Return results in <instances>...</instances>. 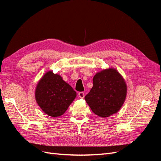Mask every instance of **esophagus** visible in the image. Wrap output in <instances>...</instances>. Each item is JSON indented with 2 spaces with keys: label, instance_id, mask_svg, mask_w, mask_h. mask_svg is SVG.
Segmentation results:
<instances>
[{
  "label": "esophagus",
  "instance_id": "esophagus-1",
  "mask_svg": "<svg viewBox=\"0 0 161 161\" xmlns=\"http://www.w3.org/2000/svg\"><path fill=\"white\" fill-rule=\"evenodd\" d=\"M79 97L80 99H83L85 97V93L83 92H79Z\"/></svg>",
  "mask_w": 161,
  "mask_h": 161
}]
</instances>
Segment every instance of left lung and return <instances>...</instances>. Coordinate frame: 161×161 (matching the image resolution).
I'll return each mask as SVG.
<instances>
[{
  "mask_svg": "<svg viewBox=\"0 0 161 161\" xmlns=\"http://www.w3.org/2000/svg\"><path fill=\"white\" fill-rule=\"evenodd\" d=\"M93 86L85 99L92 112L101 118L115 114L124 105L128 87L124 77L114 68L97 72Z\"/></svg>",
  "mask_w": 161,
  "mask_h": 161,
  "instance_id": "8db88e82",
  "label": "left lung"
}]
</instances>
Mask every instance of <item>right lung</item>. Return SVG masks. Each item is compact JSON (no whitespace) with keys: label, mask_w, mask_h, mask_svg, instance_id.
<instances>
[{"label":"right lung","mask_w":161,"mask_h":161,"mask_svg":"<svg viewBox=\"0 0 161 161\" xmlns=\"http://www.w3.org/2000/svg\"><path fill=\"white\" fill-rule=\"evenodd\" d=\"M76 97V92L72 86L52 70L42 76L35 89L37 105L46 114L52 118L64 114Z\"/></svg>","instance_id":"add662e5"}]
</instances>
